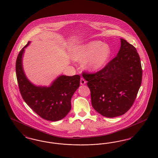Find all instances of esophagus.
Returning <instances> with one entry per match:
<instances>
[{
  "label": "esophagus",
  "mask_w": 158,
  "mask_h": 158,
  "mask_svg": "<svg viewBox=\"0 0 158 158\" xmlns=\"http://www.w3.org/2000/svg\"><path fill=\"white\" fill-rule=\"evenodd\" d=\"M80 83H81V85H85L86 83V81L82 77V78H81Z\"/></svg>",
  "instance_id": "1"
}]
</instances>
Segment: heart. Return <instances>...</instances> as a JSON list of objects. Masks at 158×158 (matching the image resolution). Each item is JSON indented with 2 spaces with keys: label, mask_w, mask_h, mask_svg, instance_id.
Segmentation results:
<instances>
[{
  "label": "heart",
  "mask_w": 158,
  "mask_h": 158,
  "mask_svg": "<svg viewBox=\"0 0 158 158\" xmlns=\"http://www.w3.org/2000/svg\"><path fill=\"white\" fill-rule=\"evenodd\" d=\"M102 44L99 41H93L76 48V60H86L85 67L91 70H97L102 68L111 55V49L107 44Z\"/></svg>",
  "instance_id": "b5f03b06"
}]
</instances>
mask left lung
Wrapping results in <instances>:
<instances>
[{"mask_svg": "<svg viewBox=\"0 0 158 158\" xmlns=\"http://www.w3.org/2000/svg\"><path fill=\"white\" fill-rule=\"evenodd\" d=\"M93 108L113 118L124 114L134 104L142 80V68L135 47L121 38L117 56L95 73L83 72Z\"/></svg>", "mask_w": 158, "mask_h": 158, "instance_id": "8db88e82", "label": "left lung"}]
</instances>
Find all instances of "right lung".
Masks as SVG:
<instances>
[{"label": "right lung", "mask_w": 158, "mask_h": 158, "mask_svg": "<svg viewBox=\"0 0 158 158\" xmlns=\"http://www.w3.org/2000/svg\"><path fill=\"white\" fill-rule=\"evenodd\" d=\"M19 52L16 61V74L23 99L31 108L46 120L57 121L68 115L71 110V98L80 85L78 75L60 76L50 87L35 86L27 79L22 65L24 48Z\"/></svg>", "instance_id": "right-lung-1"}]
</instances>
